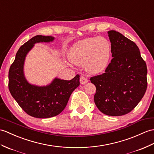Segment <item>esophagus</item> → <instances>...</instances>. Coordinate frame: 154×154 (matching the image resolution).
Instances as JSON below:
<instances>
[{
  "mask_svg": "<svg viewBox=\"0 0 154 154\" xmlns=\"http://www.w3.org/2000/svg\"><path fill=\"white\" fill-rule=\"evenodd\" d=\"M88 82V79L84 76H81L80 77V83L81 85H85L87 84Z\"/></svg>",
  "mask_w": 154,
  "mask_h": 154,
  "instance_id": "34e87169",
  "label": "esophagus"
}]
</instances>
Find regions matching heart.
<instances>
[{
    "instance_id": "1",
    "label": "heart",
    "mask_w": 154,
    "mask_h": 154,
    "mask_svg": "<svg viewBox=\"0 0 154 154\" xmlns=\"http://www.w3.org/2000/svg\"><path fill=\"white\" fill-rule=\"evenodd\" d=\"M112 47L108 39L102 37H91L78 41L71 46L68 58L75 65L84 64L88 73L97 74L108 67Z\"/></svg>"
}]
</instances>
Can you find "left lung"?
Listing matches in <instances>:
<instances>
[{
	"mask_svg": "<svg viewBox=\"0 0 154 154\" xmlns=\"http://www.w3.org/2000/svg\"><path fill=\"white\" fill-rule=\"evenodd\" d=\"M113 58L105 72L92 77L96 88L94 100L98 109L110 116L131 112L147 89V66L133 41L119 32L109 31Z\"/></svg>",
	"mask_w": 154,
	"mask_h": 154,
	"instance_id": "8db88e82",
	"label": "left lung"
}]
</instances>
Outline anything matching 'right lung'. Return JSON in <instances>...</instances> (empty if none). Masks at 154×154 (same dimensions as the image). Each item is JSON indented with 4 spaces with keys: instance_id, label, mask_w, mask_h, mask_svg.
<instances>
[{
    "instance_id": "right-lung-1",
    "label": "right lung",
    "mask_w": 154,
    "mask_h": 154,
    "mask_svg": "<svg viewBox=\"0 0 154 154\" xmlns=\"http://www.w3.org/2000/svg\"><path fill=\"white\" fill-rule=\"evenodd\" d=\"M53 37L37 36L31 38L19 48L8 72V88L25 112L37 118L58 116L66 108L73 91L79 86V75L70 81L56 78L46 87H37L26 81L23 75V63L28 52L37 42H48Z\"/></svg>"
}]
</instances>
